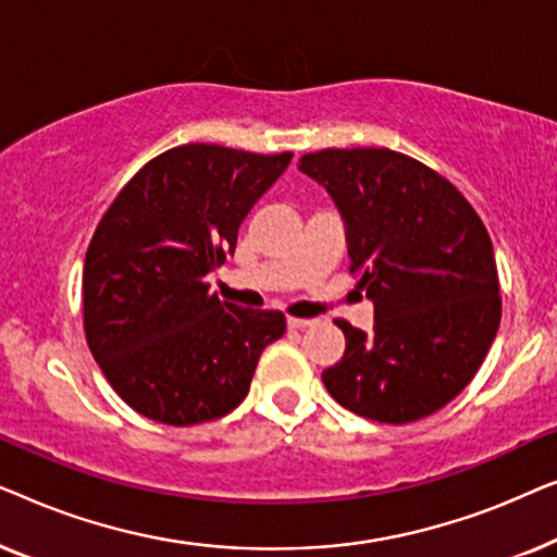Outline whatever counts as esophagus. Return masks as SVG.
<instances>
[{"mask_svg": "<svg viewBox=\"0 0 557 557\" xmlns=\"http://www.w3.org/2000/svg\"><path fill=\"white\" fill-rule=\"evenodd\" d=\"M311 324H314V319H299V317L288 319V326H292V330H307Z\"/></svg>", "mask_w": 557, "mask_h": 557, "instance_id": "esophagus-1", "label": "esophagus"}]
</instances>
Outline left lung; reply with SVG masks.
I'll return each instance as SVG.
<instances>
[{
  "label": "left lung",
  "mask_w": 557,
  "mask_h": 557,
  "mask_svg": "<svg viewBox=\"0 0 557 557\" xmlns=\"http://www.w3.org/2000/svg\"><path fill=\"white\" fill-rule=\"evenodd\" d=\"M299 172L326 189L370 332L337 319L345 355L322 372L342 408L380 423L436 413L471 383L499 330L490 233L451 182L391 149H324Z\"/></svg>",
  "instance_id": "left-lung-1"
}]
</instances>
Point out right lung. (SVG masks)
Instances as JSON below:
<instances>
[{
	"instance_id": "1",
	"label": "right lung",
	"mask_w": 557,
	"mask_h": 557,
	"mask_svg": "<svg viewBox=\"0 0 557 557\" xmlns=\"http://www.w3.org/2000/svg\"><path fill=\"white\" fill-rule=\"evenodd\" d=\"M292 157L185 144L144 164L106 210L83 265V324L106 380L136 413L193 425L248 395L286 319L220 301L205 278Z\"/></svg>"
}]
</instances>
